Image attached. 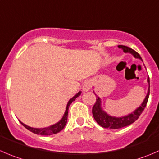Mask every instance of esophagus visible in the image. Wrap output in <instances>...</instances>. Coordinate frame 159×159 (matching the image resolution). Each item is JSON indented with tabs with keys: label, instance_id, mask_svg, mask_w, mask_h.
<instances>
[{
	"label": "esophagus",
	"instance_id": "34e87169",
	"mask_svg": "<svg viewBox=\"0 0 159 159\" xmlns=\"http://www.w3.org/2000/svg\"><path fill=\"white\" fill-rule=\"evenodd\" d=\"M92 83L91 81H86L84 83V84H83V91L84 92H88V91H89L91 89V88H92Z\"/></svg>",
	"mask_w": 159,
	"mask_h": 159
}]
</instances>
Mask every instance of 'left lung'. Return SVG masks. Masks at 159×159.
Masks as SVG:
<instances>
[{
	"mask_svg": "<svg viewBox=\"0 0 159 159\" xmlns=\"http://www.w3.org/2000/svg\"><path fill=\"white\" fill-rule=\"evenodd\" d=\"M118 47L123 50L124 53H130V54L133 55L134 58L140 59L142 61L141 56L130 47L123 45L118 46ZM147 82L148 84V89L147 95H146L144 99L143 100L142 103L137 109H135L133 112L127 114V115L123 116H113L108 114L102 107V100L100 97L97 96L96 102H95L93 108H92V114H93L94 119L97 122V124L101 126L102 127H104V128L116 130V129H120L122 128V127H127V126H129L130 124L135 122L138 119V117L140 116V115L142 113L143 110H144L146 105H147L148 100L149 94H150V80H149V77H148ZM94 93H95V92H94Z\"/></svg>",
	"mask_w": 159,
	"mask_h": 159,
	"instance_id": "8db88e82",
	"label": "left lung"
}]
</instances>
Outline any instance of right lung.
<instances>
[{
  "instance_id": "obj_1",
  "label": "right lung",
  "mask_w": 159,
  "mask_h": 159,
  "mask_svg": "<svg viewBox=\"0 0 159 159\" xmlns=\"http://www.w3.org/2000/svg\"><path fill=\"white\" fill-rule=\"evenodd\" d=\"M81 94V92H78L75 96L72 97L70 100L67 102V106H66V109L65 112H64V114L63 115L62 118L61 119V120L58 121L57 123H56L55 124H53V125L50 126V127H43V128H35V127H31L29 126L26 125V124H23L21 121H20L21 124L25 127L26 129H28L29 130H30L31 132L34 134H40V135H52V134H55L59 133L60 131L64 129V127H65L66 124H67V116H68V109H69V106L71 104V102L73 101H75L77 97L80 96V95Z\"/></svg>"
}]
</instances>
